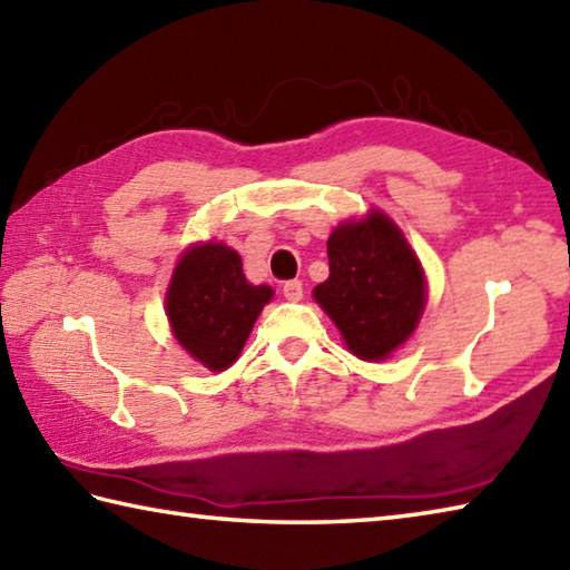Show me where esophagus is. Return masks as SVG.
I'll list each match as a JSON object with an SVG mask.
<instances>
[{
	"mask_svg": "<svg viewBox=\"0 0 570 570\" xmlns=\"http://www.w3.org/2000/svg\"><path fill=\"white\" fill-rule=\"evenodd\" d=\"M283 295H285V299H289V303H299V299H303V283L287 281L283 285Z\"/></svg>",
	"mask_w": 570,
	"mask_h": 570,
	"instance_id": "obj_1",
	"label": "esophagus"
}]
</instances>
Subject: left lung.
Segmentation results:
<instances>
[{
	"label": "left lung",
	"mask_w": 570,
	"mask_h": 570,
	"mask_svg": "<svg viewBox=\"0 0 570 570\" xmlns=\"http://www.w3.org/2000/svg\"><path fill=\"white\" fill-rule=\"evenodd\" d=\"M330 277L313 295L360 360L404 345L426 305V281L402 230L382 210L347 220L327 240Z\"/></svg>",
	"instance_id": "obj_1"
}]
</instances>
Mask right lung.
Listing matches in <instances>:
<instances>
[{
  "label": "right lung",
  "instance_id": "1",
  "mask_svg": "<svg viewBox=\"0 0 570 570\" xmlns=\"http://www.w3.org/2000/svg\"><path fill=\"white\" fill-rule=\"evenodd\" d=\"M273 287L250 285L240 255L225 243H198L180 255L166 293L170 330L193 360L223 372L238 360Z\"/></svg>",
  "mask_w": 570,
  "mask_h": 570
}]
</instances>
